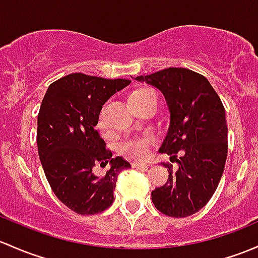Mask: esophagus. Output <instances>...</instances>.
<instances>
[{
	"label": "esophagus",
	"mask_w": 258,
	"mask_h": 258,
	"mask_svg": "<svg viewBox=\"0 0 258 258\" xmlns=\"http://www.w3.org/2000/svg\"><path fill=\"white\" fill-rule=\"evenodd\" d=\"M132 167L134 168H142V169H147L150 167V164L145 163V162H134L132 163Z\"/></svg>",
	"instance_id": "34e87169"
}]
</instances>
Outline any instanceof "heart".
Masks as SVG:
<instances>
[{
    "instance_id": "heart-1",
    "label": "heart",
    "mask_w": 258,
    "mask_h": 258,
    "mask_svg": "<svg viewBox=\"0 0 258 258\" xmlns=\"http://www.w3.org/2000/svg\"><path fill=\"white\" fill-rule=\"evenodd\" d=\"M157 99V94L151 88H138L132 91L128 96V101L131 106H136L138 104L148 101V100ZM101 123V121H100ZM153 142V138L151 136L145 137H135L128 138L121 143L120 148L123 153L128 154L132 158H143L150 151L151 143Z\"/></svg>"
}]
</instances>
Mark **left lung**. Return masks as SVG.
I'll return each instance as SVG.
<instances>
[{
	"mask_svg": "<svg viewBox=\"0 0 258 258\" xmlns=\"http://www.w3.org/2000/svg\"><path fill=\"white\" fill-rule=\"evenodd\" d=\"M136 80L146 81L164 95L170 123L159 152L178 163L175 172L172 164L163 163L169 177L163 186L152 191V202L172 218L193 215L207 205L224 172L227 156L224 105L207 78L185 68H168Z\"/></svg>",
	"mask_w": 258,
	"mask_h": 258,
	"instance_id": "8db88e82",
	"label": "left lung"
}]
</instances>
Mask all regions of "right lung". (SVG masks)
<instances>
[{
    "mask_svg": "<svg viewBox=\"0 0 258 258\" xmlns=\"http://www.w3.org/2000/svg\"><path fill=\"white\" fill-rule=\"evenodd\" d=\"M130 83L74 73L50 84L40 105L37 145L43 170L56 198L80 215L110 208L117 175L131 167L122 157L112 158L95 128L102 105ZM95 164L109 168L95 176Z\"/></svg>",
    "mask_w": 258,
    "mask_h": 258,
    "instance_id": "1",
    "label": "right lung"
}]
</instances>
